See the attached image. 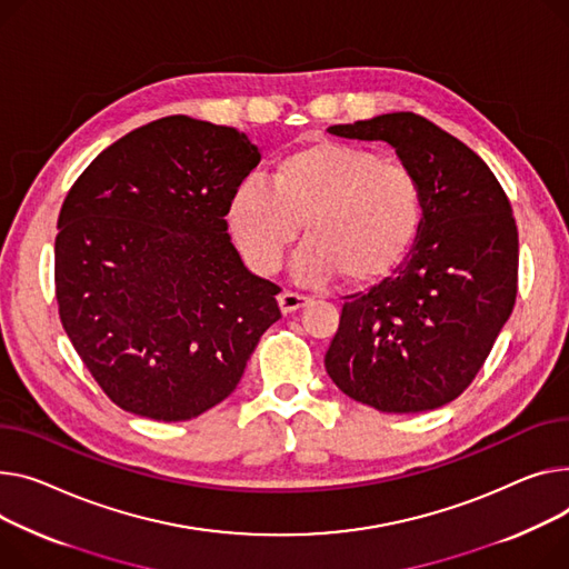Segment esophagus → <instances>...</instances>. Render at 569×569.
<instances>
[{"label": "esophagus", "instance_id": "1", "mask_svg": "<svg viewBox=\"0 0 569 569\" xmlns=\"http://www.w3.org/2000/svg\"><path fill=\"white\" fill-rule=\"evenodd\" d=\"M309 301H311V297L292 292V290H283V292L279 295V307H281V311H283L286 316H288V313H295V311L301 309V307H307Z\"/></svg>", "mask_w": 569, "mask_h": 569}]
</instances>
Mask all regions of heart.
<instances>
[{"label": "heart", "instance_id": "obj_1", "mask_svg": "<svg viewBox=\"0 0 569 569\" xmlns=\"http://www.w3.org/2000/svg\"><path fill=\"white\" fill-rule=\"evenodd\" d=\"M231 236L256 272L279 270L301 223L309 242L295 258L307 281L340 274L363 286L402 260L423 219L416 176L368 148L316 139L281 156L270 184L242 180L226 206Z\"/></svg>", "mask_w": 569, "mask_h": 569}]
</instances>
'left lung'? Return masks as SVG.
I'll return each mask as SVG.
<instances>
[{
	"label": "left lung",
	"instance_id": "obj_1",
	"mask_svg": "<svg viewBox=\"0 0 569 569\" xmlns=\"http://www.w3.org/2000/svg\"><path fill=\"white\" fill-rule=\"evenodd\" d=\"M387 141L421 184L423 219L391 277L350 295L325 355L333 385L387 413L456 400L482 368L517 297L510 201L473 150L411 111L331 126Z\"/></svg>",
	"mask_w": 569,
	"mask_h": 569
}]
</instances>
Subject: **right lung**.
Listing matches in <instances>:
<instances>
[{
  "mask_svg": "<svg viewBox=\"0 0 569 569\" xmlns=\"http://www.w3.org/2000/svg\"><path fill=\"white\" fill-rule=\"evenodd\" d=\"M260 150L189 117L141 126L74 180L59 212L54 286L72 348L107 398L189 421L229 398L281 288L251 274L226 206Z\"/></svg>",
  "mask_w": 569,
  "mask_h": 569,
  "instance_id": "1",
  "label": "right lung"
}]
</instances>
